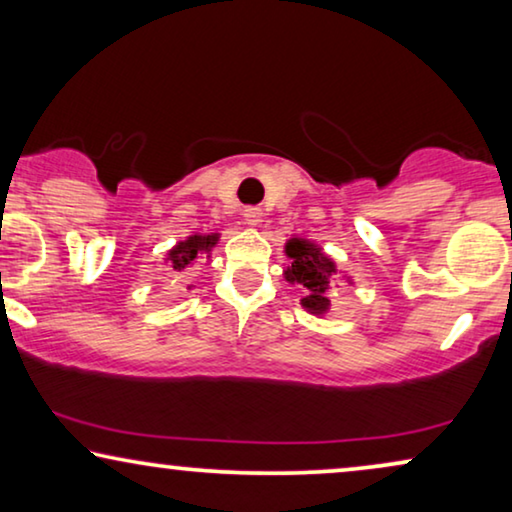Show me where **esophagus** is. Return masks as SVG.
Returning <instances> with one entry per match:
<instances>
[{
    "label": "esophagus",
    "mask_w": 512,
    "mask_h": 512,
    "mask_svg": "<svg viewBox=\"0 0 512 512\" xmlns=\"http://www.w3.org/2000/svg\"><path fill=\"white\" fill-rule=\"evenodd\" d=\"M244 223H247V226H251V228H256L258 223L263 221V212L258 207H247L244 209Z\"/></svg>",
    "instance_id": "1"
}]
</instances>
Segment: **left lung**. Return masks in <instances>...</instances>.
Segmentation results:
<instances>
[{
	"mask_svg": "<svg viewBox=\"0 0 512 512\" xmlns=\"http://www.w3.org/2000/svg\"><path fill=\"white\" fill-rule=\"evenodd\" d=\"M284 254L289 258V265L284 270V279L289 284H298L305 296L300 298L305 312L312 317H324L331 310V300H328V291L345 279L347 284H354L352 277L342 272L331 256L319 247L314 240L307 237H291L284 244Z\"/></svg>",
	"mask_w": 512,
	"mask_h": 512,
	"instance_id": "left-lung-1",
	"label": "left lung"
}]
</instances>
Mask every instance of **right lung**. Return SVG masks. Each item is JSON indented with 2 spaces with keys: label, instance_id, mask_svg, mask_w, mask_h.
<instances>
[{
  "label": "right lung",
  "instance_id": "add662e5",
  "mask_svg": "<svg viewBox=\"0 0 512 512\" xmlns=\"http://www.w3.org/2000/svg\"><path fill=\"white\" fill-rule=\"evenodd\" d=\"M219 237L221 233H193L186 240H179L163 258L167 270L184 275V272H191L200 261H212V251L219 244Z\"/></svg>",
  "mask_w": 512,
  "mask_h": 512
}]
</instances>
